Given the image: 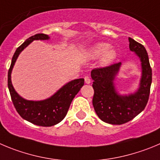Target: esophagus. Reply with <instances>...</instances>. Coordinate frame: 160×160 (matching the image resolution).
Returning a JSON list of instances; mask_svg holds the SVG:
<instances>
[{"mask_svg":"<svg viewBox=\"0 0 160 160\" xmlns=\"http://www.w3.org/2000/svg\"><path fill=\"white\" fill-rule=\"evenodd\" d=\"M84 81H85V83H88H88H91L90 77H88V76H85V77H84Z\"/></svg>","mask_w":160,"mask_h":160,"instance_id":"1","label":"esophagus"}]
</instances>
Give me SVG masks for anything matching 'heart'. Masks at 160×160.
I'll use <instances>...</instances> for the list:
<instances>
[{
  "instance_id": "b5f03b06",
  "label": "heart",
  "mask_w": 160,
  "mask_h": 160,
  "mask_svg": "<svg viewBox=\"0 0 160 160\" xmlns=\"http://www.w3.org/2000/svg\"><path fill=\"white\" fill-rule=\"evenodd\" d=\"M109 48L110 46L107 43H98L91 49L89 53L92 58H96L103 54L101 59V63L103 65H107L111 63L116 57V52L112 49L109 50Z\"/></svg>"
}]
</instances>
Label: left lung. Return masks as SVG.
Segmentation results:
<instances>
[{
  "label": "left lung",
  "mask_w": 160,
  "mask_h": 160,
  "mask_svg": "<svg viewBox=\"0 0 160 160\" xmlns=\"http://www.w3.org/2000/svg\"><path fill=\"white\" fill-rule=\"evenodd\" d=\"M129 49L139 56L142 65V78L139 90L134 95L120 96L114 89V77L121 62L105 67L95 68L91 72L93 81L92 104L98 117L112 125H122L129 122L141 111L148 103L152 83V68L146 49L141 43L129 38Z\"/></svg>",
  "instance_id": "left-lung-1"
}]
</instances>
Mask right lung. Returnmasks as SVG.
<instances>
[{
	"label": "right lung",
	"mask_w": 160,
	"mask_h": 160,
	"mask_svg": "<svg viewBox=\"0 0 160 160\" xmlns=\"http://www.w3.org/2000/svg\"><path fill=\"white\" fill-rule=\"evenodd\" d=\"M48 38V35L45 34H36L28 38L16 49L8 72V87L12 101L18 114L25 120L45 127L56 125L65 118L72 101L84 84L83 78L72 80L62 87L51 98L43 101L26 100L16 93L12 84L11 72L18 56L33 40H45Z\"/></svg>",
	"instance_id": "right-lung-1"
}]
</instances>
